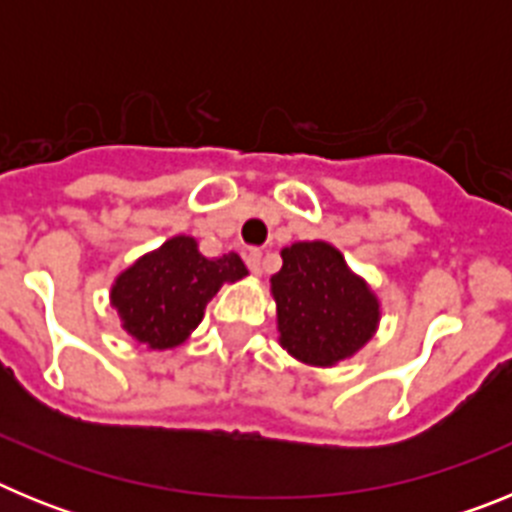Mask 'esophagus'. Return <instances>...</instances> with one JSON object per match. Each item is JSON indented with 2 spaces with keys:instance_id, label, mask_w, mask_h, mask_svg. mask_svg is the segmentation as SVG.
Returning <instances> with one entry per match:
<instances>
[{
  "instance_id": "obj_1",
  "label": "esophagus",
  "mask_w": 512,
  "mask_h": 512,
  "mask_svg": "<svg viewBox=\"0 0 512 512\" xmlns=\"http://www.w3.org/2000/svg\"><path fill=\"white\" fill-rule=\"evenodd\" d=\"M246 264H248V269H251L253 274H256V277H261V274H264V253H261V251H248L246 253Z\"/></svg>"
}]
</instances>
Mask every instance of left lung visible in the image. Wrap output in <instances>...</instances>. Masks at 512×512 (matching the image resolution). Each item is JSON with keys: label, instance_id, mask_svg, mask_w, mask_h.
Instances as JSON below:
<instances>
[{"label": "left lung", "instance_id": "obj_1", "mask_svg": "<svg viewBox=\"0 0 512 512\" xmlns=\"http://www.w3.org/2000/svg\"><path fill=\"white\" fill-rule=\"evenodd\" d=\"M279 346L307 366H336L372 341L382 302L343 253L325 241L282 248V269L271 277Z\"/></svg>", "mask_w": 512, "mask_h": 512}]
</instances>
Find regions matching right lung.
Segmentation results:
<instances>
[{"label":"right lung","mask_w":512,"mask_h":512,"mask_svg":"<svg viewBox=\"0 0 512 512\" xmlns=\"http://www.w3.org/2000/svg\"><path fill=\"white\" fill-rule=\"evenodd\" d=\"M248 277L238 253L207 259L192 235H174L112 282L110 305L135 343L148 351L182 346L205 318V307L223 284Z\"/></svg>","instance_id":"add662e5"}]
</instances>
